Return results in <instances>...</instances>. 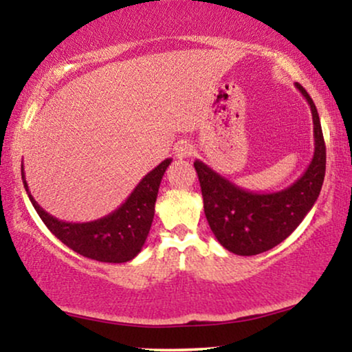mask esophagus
<instances>
[{
    "mask_svg": "<svg viewBox=\"0 0 352 352\" xmlns=\"http://www.w3.org/2000/svg\"><path fill=\"white\" fill-rule=\"evenodd\" d=\"M175 153H176L177 158H187V157H190L192 153H194V146H192V144H189V142H186V141L177 142L175 146Z\"/></svg>",
    "mask_w": 352,
    "mask_h": 352,
    "instance_id": "34e87169",
    "label": "esophagus"
}]
</instances>
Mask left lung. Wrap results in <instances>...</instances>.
Returning a JSON list of instances; mask_svg holds the SVG:
<instances>
[{"instance_id":"8db88e82","label":"left lung","mask_w":352,"mask_h":352,"mask_svg":"<svg viewBox=\"0 0 352 352\" xmlns=\"http://www.w3.org/2000/svg\"><path fill=\"white\" fill-rule=\"evenodd\" d=\"M296 88L311 107L314 123V155L309 166L287 189L269 194L245 190L204 162L195 160L204 210L214 237L230 253L253 256L283 242L309 213L325 176V142L319 113L301 85Z\"/></svg>"}]
</instances>
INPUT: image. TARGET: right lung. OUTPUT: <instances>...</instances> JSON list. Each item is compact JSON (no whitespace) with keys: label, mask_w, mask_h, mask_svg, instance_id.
Returning a JSON list of instances; mask_svg holds the SVG:
<instances>
[{"label":"right lung","mask_w":352,"mask_h":352,"mask_svg":"<svg viewBox=\"0 0 352 352\" xmlns=\"http://www.w3.org/2000/svg\"><path fill=\"white\" fill-rule=\"evenodd\" d=\"M171 158L163 160L157 168L147 173L141 182L134 187L126 200L112 213L89 223H65L54 218L36 204L33 199L23 175L22 181L28 199L35 206L46 228L81 256L96 259L100 263H126L141 252L151 230L155 200L162 177L170 166Z\"/></svg>","instance_id":"1"}]
</instances>
